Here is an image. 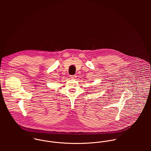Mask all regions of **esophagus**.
Wrapping results in <instances>:
<instances>
[{"instance_id": "1", "label": "esophagus", "mask_w": 151, "mask_h": 151, "mask_svg": "<svg viewBox=\"0 0 151 151\" xmlns=\"http://www.w3.org/2000/svg\"><path fill=\"white\" fill-rule=\"evenodd\" d=\"M71 78L73 79H75L76 78V75H73V76H71Z\"/></svg>"}]
</instances>
